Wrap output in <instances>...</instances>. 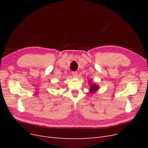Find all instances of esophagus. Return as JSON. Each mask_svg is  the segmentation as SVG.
Returning <instances> with one entry per match:
<instances>
[{
    "instance_id": "34e87169",
    "label": "esophagus",
    "mask_w": 148,
    "mask_h": 148,
    "mask_svg": "<svg viewBox=\"0 0 148 148\" xmlns=\"http://www.w3.org/2000/svg\"><path fill=\"white\" fill-rule=\"evenodd\" d=\"M78 74V73L77 71H73V72H72V75L73 76V77H77Z\"/></svg>"
}]
</instances>
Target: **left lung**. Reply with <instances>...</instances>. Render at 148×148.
<instances>
[{
    "label": "left lung",
    "instance_id": "1",
    "mask_svg": "<svg viewBox=\"0 0 148 148\" xmlns=\"http://www.w3.org/2000/svg\"><path fill=\"white\" fill-rule=\"evenodd\" d=\"M89 84L90 85L89 90V92L91 93H95L98 90V89H99V85L95 83H92L91 80L90 82H89Z\"/></svg>",
    "mask_w": 148,
    "mask_h": 148
}]
</instances>
